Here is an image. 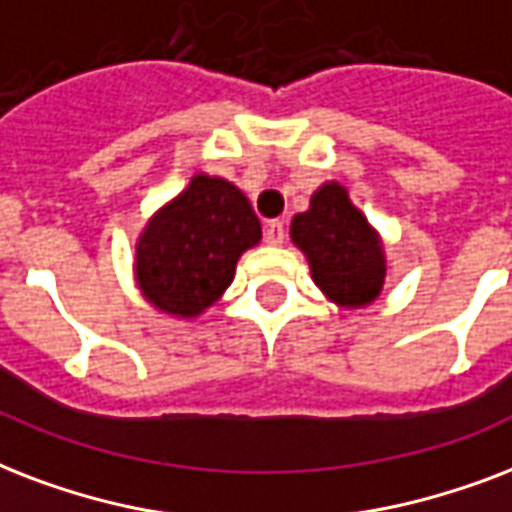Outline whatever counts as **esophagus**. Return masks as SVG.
Here are the masks:
<instances>
[{
    "label": "esophagus",
    "mask_w": 512,
    "mask_h": 512,
    "mask_svg": "<svg viewBox=\"0 0 512 512\" xmlns=\"http://www.w3.org/2000/svg\"><path fill=\"white\" fill-rule=\"evenodd\" d=\"M264 240L269 245H283L285 240V224L280 219L267 221V227H264Z\"/></svg>",
    "instance_id": "obj_1"
}]
</instances>
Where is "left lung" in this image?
Instances as JSON below:
<instances>
[{
    "label": "left lung",
    "mask_w": 512,
    "mask_h": 512,
    "mask_svg": "<svg viewBox=\"0 0 512 512\" xmlns=\"http://www.w3.org/2000/svg\"><path fill=\"white\" fill-rule=\"evenodd\" d=\"M291 240L310 261L315 285L339 307H366L382 293V240L342 184L328 181L312 194L310 211L293 216Z\"/></svg>",
    "instance_id": "8db88e82"
}]
</instances>
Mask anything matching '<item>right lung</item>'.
<instances>
[{
	"label": "right lung",
	"mask_w": 512,
	"mask_h": 512,
	"mask_svg": "<svg viewBox=\"0 0 512 512\" xmlns=\"http://www.w3.org/2000/svg\"><path fill=\"white\" fill-rule=\"evenodd\" d=\"M259 240L248 197L224 178L197 173L138 237L136 283L165 315L197 318L221 299L237 259Z\"/></svg>",
	"instance_id": "right-lung-1"
}]
</instances>
